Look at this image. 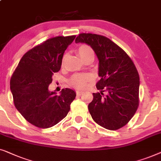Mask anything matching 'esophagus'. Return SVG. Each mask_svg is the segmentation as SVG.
<instances>
[{
	"label": "esophagus",
	"mask_w": 161,
	"mask_h": 161,
	"mask_svg": "<svg viewBox=\"0 0 161 161\" xmlns=\"http://www.w3.org/2000/svg\"><path fill=\"white\" fill-rule=\"evenodd\" d=\"M76 95H77V96H81V94H82V92L81 91H80V90H76Z\"/></svg>",
	"instance_id": "obj_1"
}]
</instances>
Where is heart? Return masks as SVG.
<instances>
[{
    "mask_svg": "<svg viewBox=\"0 0 161 161\" xmlns=\"http://www.w3.org/2000/svg\"><path fill=\"white\" fill-rule=\"evenodd\" d=\"M77 54L80 56V58L84 62L88 60H94L95 53L91 47H90L87 44H81L76 49ZM66 58V55H65L63 59V63ZM92 80V76L89 74H75L74 75L70 80V84L74 87L78 89L85 87L88 81Z\"/></svg>",
    "mask_w": 161,
    "mask_h": 161,
    "instance_id": "obj_1",
    "label": "heart"
}]
</instances>
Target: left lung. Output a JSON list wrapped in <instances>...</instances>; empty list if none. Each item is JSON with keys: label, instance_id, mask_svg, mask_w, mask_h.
Instances as JSON below:
<instances>
[{"label": "left lung", "instance_id": "left-lung-1", "mask_svg": "<svg viewBox=\"0 0 161 161\" xmlns=\"http://www.w3.org/2000/svg\"><path fill=\"white\" fill-rule=\"evenodd\" d=\"M76 43L89 45L98 60L96 84L100 92L92 93L88 109L93 120L111 130L125 126L139 106V76L134 63L126 53L105 36L81 33ZM108 92L104 96L103 92Z\"/></svg>", "mask_w": 161, "mask_h": 161}]
</instances>
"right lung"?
I'll return each instance as SVG.
<instances>
[{"label": "right lung", "mask_w": 161, "mask_h": 161, "mask_svg": "<svg viewBox=\"0 0 161 161\" xmlns=\"http://www.w3.org/2000/svg\"><path fill=\"white\" fill-rule=\"evenodd\" d=\"M76 36L47 40L22 56L11 78L10 88L15 107L27 121L48 128L66 117L76 92L65 88L58 96L49 91L54 73L60 71L65 49Z\"/></svg>", "instance_id": "obj_1"}]
</instances>
